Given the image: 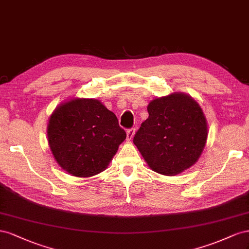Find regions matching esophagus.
Masks as SVG:
<instances>
[{"mask_svg": "<svg viewBox=\"0 0 249 249\" xmlns=\"http://www.w3.org/2000/svg\"><path fill=\"white\" fill-rule=\"evenodd\" d=\"M134 132H136V128H130L127 130L126 134H127V141H130L132 140L133 136H134Z\"/></svg>", "mask_w": 249, "mask_h": 249, "instance_id": "1", "label": "esophagus"}]
</instances>
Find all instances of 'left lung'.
I'll return each mask as SVG.
<instances>
[{
    "mask_svg": "<svg viewBox=\"0 0 249 249\" xmlns=\"http://www.w3.org/2000/svg\"><path fill=\"white\" fill-rule=\"evenodd\" d=\"M133 143L153 171L173 176L193 166L207 143L208 124L193 98L173 93L148 104Z\"/></svg>",
    "mask_w": 249,
    "mask_h": 249,
    "instance_id": "1",
    "label": "left lung"
}]
</instances>
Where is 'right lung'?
Wrapping results in <instances>:
<instances>
[{
	"label": "right lung",
	"instance_id": "obj_1",
	"mask_svg": "<svg viewBox=\"0 0 249 249\" xmlns=\"http://www.w3.org/2000/svg\"><path fill=\"white\" fill-rule=\"evenodd\" d=\"M47 132L56 161L77 177L104 171L126 139L115 113L96 99L74 98L60 104L50 117Z\"/></svg>",
	"mask_w": 249,
	"mask_h": 249
}]
</instances>
